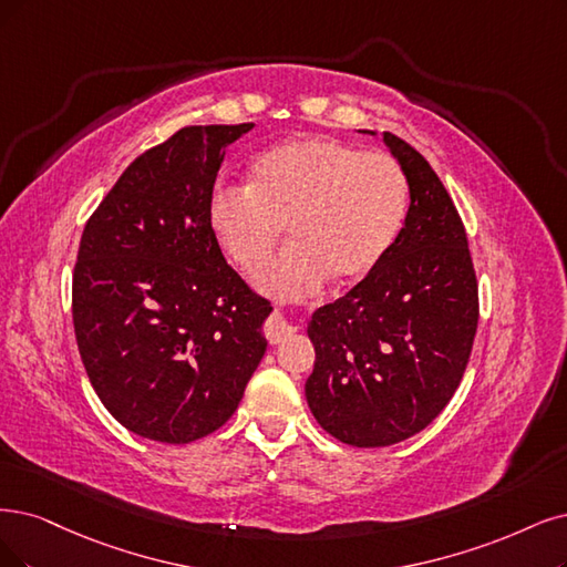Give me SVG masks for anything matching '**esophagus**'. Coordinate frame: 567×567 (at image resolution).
<instances>
[{"label": "esophagus", "mask_w": 567, "mask_h": 567, "mask_svg": "<svg viewBox=\"0 0 567 567\" xmlns=\"http://www.w3.org/2000/svg\"><path fill=\"white\" fill-rule=\"evenodd\" d=\"M291 331H295V324H291L287 318H282L280 312H276V316H272L266 324V339L276 346V343H282Z\"/></svg>", "instance_id": "34e87169"}]
</instances>
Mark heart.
Returning a JSON list of instances; mask_svg holds the SVG:
<instances>
[{"instance_id":"b5f03b06","label":"heart","mask_w":567,"mask_h":567,"mask_svg":"<svg viewBox=\"0 0 567 567\" xmlns=\"http://www.w3.org/2000/svg\"><path fill=\"white\" fill-rule=\"evenodd\" d=\"M406 198V177L392 156L331 137H299L257 156L249 186H217L207 224L245 272L266 266L287 228L291 247L261 272L259 287L270 297L301 299L329 278L339 287L371 278L400 236Z\"/></svg>"}]
</instances>
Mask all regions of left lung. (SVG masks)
Here are the masks:
<instances>
[{"instance_id":"1","label":"left lung","mask_w":567,"mask_h":567,"mask_svg":"<svg viewBox=\"0 0 567 567\" xmlns=\"http://www.w3.org/2000/svg\"><path fill=\"white\" fill-rule=\"evenodd\" d=\"M383 142L409 184L404 226L379 270L308 322V406L322 430L358 449L404 442L444 411L478 322L465 226L449 192L411 144L392 133Z\"/></svg>"}]
</instances>
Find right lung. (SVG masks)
Segmentation results:
<instances>
[{"instance_id": "add662e5", "label": "right lung", "mask_w": 567, "mask_h": 567, "mask_svg": "<svg viewBox=\"0 0 567 567\" xmlns=\"http://www.w3.org/2000/svg\"><path fill=\"white\" fill-rule=\"evenodd\" d=\"M251 128L177 131L125 167L83 228L72 280L81 362L104 409L154 442L219 430L268 346L272 308L207 224L226 146Z\"/></svg>"}]
</instances>
